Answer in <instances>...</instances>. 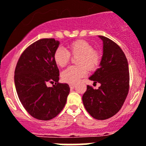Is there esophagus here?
<instances>
[{
    "instance_id": "esophagus-1",
    "label": "esophagus",
    "mask_w": 146,
    "mask_h": 146,
    "mask_svg": "<svg viewBox=\"0 0 146 146\" xmlns=\"http://www.w3.org/2000/svg\"><path fill=\"white\" fill-rule=\"evenodd\" d=\"M70 89H73L75 87H76V84H70Z\"/></svg>"
}]
</instances>
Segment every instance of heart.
<instances>
[{
    "instance_id": "obj_1",
    "label": "heart",
    "mask_w": 146,
    "mask_h": 146,
    "mask_svg": "<svg viewBox=\"0 0 146 146\" xmlns=\"http://www.w3.org/2000/svg\"><path fill=\"white\" fill-rule=\"evenodd\" d=\"M68 49L69 53L62 48H58L54 54V62L60 68H64L68 64L70 55L78 56L76 64L78 66L68 68L62 73V79L66 83H76L85 76L87 69L90 71L96 70L101 64L102 59L101 52L93 48V46L86 40H75L68 45Z\"/></svg>"
}]
</instances>
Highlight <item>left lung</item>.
Returning <instances> with one entry per match:
<instances>
[{"mask_svg": "<svg viewBox=\"0 0 146 146\" xmlns=\"http://www.w3.org/2000/svg\"><path fill=\"white\" fill-rule=\"evenodd\" d=\"M98 36L103 41V56L100 68L89 79L101 86L95 90L87 85L82 101L92 117L106 120L117 113L126 100L129 90V64L117 44L106 36Z\"/></svg>", "mask_w": 146, "mask_h": 146, "instance_id": "1", "label": "left lung"}]
</instances>
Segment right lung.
<instances>
[{"label":"right lung","instance_id":"add662e5","mask_svg":"<svg viewBox=\"0 0 146 146\" xmlns=\"http://www.w3.org/2000/svg\"><path fill=\"white\" fill-rule=\"evenodd\" d=\"M59 45L53 38L37 40L23 52L15 68L19 99L29 115L38 120H49L57 116L69 95V85L59 82V70L54 59ZM48 82L55 84L47 87Z\"/></svg>","mask_w":146,"mask_h":146}]
</instances>
